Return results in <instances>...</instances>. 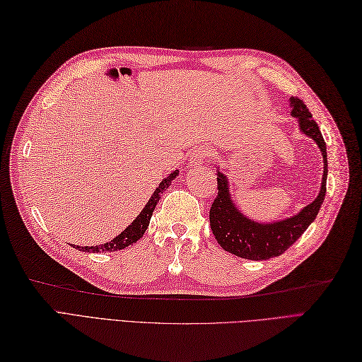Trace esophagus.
<instances>
[{
  "instance_id": "obj_1",
  "label": "esophagus",
  "mask_w": 362,
  "mask_h": 362,
  "mask_svg": "<svg viewBox=\"0 0 362 362\" xmlns=\"http://www.w3.org/2000/svg\"><path fill=\"white\" fill-rule=\"evenodd\" d=\"M211 151L208 150L206 146H197L189 156V165L191 166H200L206 162V159L209 157Z\"/></svg>"
}]
</instances>
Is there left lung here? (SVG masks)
Masks as SVG:
<instances>
[{"label": "left lung", "instance_id": "left-lung-1", "mask_svg": "<svg viewBox=\"0 0 362 362\" xmlns=\"http://www.w3.org/2000/svg\"><path fill=\"white\" fill-rule=\"evenodd\" d=\"M291 116L298 122L300 132L310 137L318 145L322 154L324 171L321 189L318 196L309 205H305L295 216L283 220L262 223L249 218L237 208V203L230 197L229 179L226 174L217 168L218 194L209 211V223L218 245L225 251L246 260H269L272 257L281 255L298 240L312 221L317 218L320 208L326 197L327 182V148L320 132L318 124L312 119L309 108L303 100L291 98Z\"/></svg>", "mask_w": 362, "mask_h": 362}]
</instances>
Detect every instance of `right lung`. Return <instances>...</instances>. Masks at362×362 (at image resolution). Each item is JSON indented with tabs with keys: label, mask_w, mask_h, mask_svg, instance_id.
Segmentation results:
<instances>
[{
	"label": "right lung",
	"mask_w": 362,
	"mask_h": 362,
	"mask_svg": "<svg viewBox=\"0 0 362 362\" xmlns=\"http://www.w3.org/2000/svg\"><path fill=\"white\" fill-rule=\"evenodd\" d=\"M179 175V170H174L171 174L166 175V177L159 183V187L156 188V191L153 192L151 199L148 200L146 205L144 206V209L141 211V214H139L132 223H129L122 233L119 235H116L113 240H110V242L104 243V245H98V246H78V245H73V247L79 249V251H84V252H113V251H120V249H125L128 246H132L133 243H136L137 240H141L145 234V230L150 225V220L153 216V211L157 205V202L160 200V196L166 191V188L170 187L171 182L177 177Z\"/></svg>",
	"instance_id": "add662e5"
}]
</instances>
